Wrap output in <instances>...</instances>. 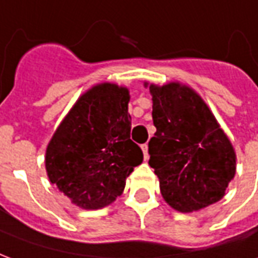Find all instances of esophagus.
Masks as SVG:
<instances>
[{
    "instance_id": "obj_1",
    "label": "esophagus",
    "mask_w": 258,
    "mask_h": 258,
    "mask_svg": "<svg viewBox=\"0 0 258 258\" xmlns=\"http://www.w3.org/2000/svg\"><path fill=\"white\" fill-rule=\"evenodd\" d=\"M141 149H142V152H144V159H148V145L146 144H144V145H141Z\"/></svg>"
}]
</instances>
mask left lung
<instances>
[{
  "label": "left lung",
  "instance_id": "obj_1",
  "mask_svg": "<svg viewBox=\"0 0 258 258\" xmlns=\"http://www.w3.org/2000/svg\"><path fill=\"white\" fill-rule=\"evenodd\" d=\"M156 127L149 164L173 209L189 213L225 195L235 175V152L216 117L194 90L178 83L149 87Z\"/></svg>",
  "mask_w": 258,
  "mask_h": 258
}]
</instances>
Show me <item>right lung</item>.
Wrapping results in <instances>:
<instances>
[{
    "mask_svg": "<svg viewBox=\"0 0 258 258\" xmlns=\"http://www.w3.org/2000/svg\"><path fill=\"white\" fill-rule=\"evenodd\" d=\"M128 101L127 88L95 85L76 102L48 144L49 181L74 205L94 210L112 203L142 163L141 148L130 140Z\"/></svg>",
    "mask_w": 258,
    "mask_h": 258,
    "instance_id": "add662e5",
    "label": "right lung"
}]
</instances>
